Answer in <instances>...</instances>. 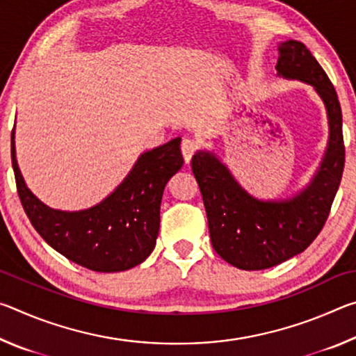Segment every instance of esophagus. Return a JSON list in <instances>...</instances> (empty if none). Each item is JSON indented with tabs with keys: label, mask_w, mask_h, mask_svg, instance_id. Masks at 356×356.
Wrapping results in <instances>:
<instances>
[{
	"label": "esophagus",
	"mask_w": 356,
	"mask_h": 356,
	"mask_svg": "<svg viewBox=\"0 0 356 356\" xmlns=\"http://www.w3.org/2000/svg\"><path fill=\"white\" fill-rule=\"evenodd\" d=\"M180 150H182L185 163H190L193 155H195V152L197 150V143L193 141V140H188V138H185L182 144H180Z\"/></svg>",
	"instance_id": "34e87169"
}]
</instances>
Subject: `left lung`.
Returning a JSON list of instances; mask_svg holds the SVG:
<instances>
[{
    "instance_id": "8db88e82",
    "label": "left lung",
    "mask_w": 356,
    "mask_h": 356,
    "mask_svg": "<svg viewBox=\"0 0 356 356\" xmlns=\"http://www.w3.org/2000/svg\"><path fill=\"white\" fill-rule=\"evenodd\" d=\"M278 53L276 75L309 84L327 110L328 144L311 182L287 200H259L213 152L197 150L191 160L213 250L242 270L275 267L308 248L328 218L344 171L342 113L330 78L298 40L281 42Z\"/></svg>"
}]
</instances>
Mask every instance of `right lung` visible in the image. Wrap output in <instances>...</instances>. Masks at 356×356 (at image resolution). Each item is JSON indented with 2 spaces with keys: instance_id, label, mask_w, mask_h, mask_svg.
<instances>
[{
  "instance_id": "obj_1",
  "label": "right lung",
  "mask_w": 356,
  "mask_h": 356,
  "mask_svg": "<svg viewBox=\"0 0 356 356\" xmlns=\"http://www.w3.org/2000/svg\"><path fill=\"white\" fill-rule=\"evenodd\" d=\"M12 130V168L17 191L29 221L40 237L69 261L94 272L134 268L155 248L163 190L184 165L180 138L138 156L130 172L104 201L67 212L48 207L23 179Z\"/></svg>"
}]
</instances>
